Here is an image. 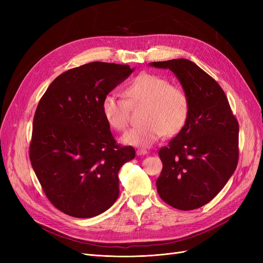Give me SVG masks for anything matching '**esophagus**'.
I'll return each instance as SVG.
<instances>
[{
	"label": "esophagus",
	"mask_w": 263,
	"mask_h": 263,
	"mask_svg": "<svg viewBox=\"0 0 263 263\" xmlns=\"http://www.w3.org/2000/svg\"><path fill=\"white\" fill-rule=\"evenodd\" d=\"M136 154H137V156H144V155L148 154V150H146V149H138L136 151Z\"/></svg>",
	"instance_id": "34e87169"
}]
</instances>
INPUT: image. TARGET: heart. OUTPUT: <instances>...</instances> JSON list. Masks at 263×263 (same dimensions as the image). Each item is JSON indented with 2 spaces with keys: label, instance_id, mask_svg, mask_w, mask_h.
Segmentation results:
<instances>
[{
  "label": "heart",
  "instance_id": "1",
  "mask_svg": "<svg viewBox=\"0 0 263 263\" xmlns=\"http://www.w3.org/2000/svg\"><path fill=\"white\" fill-rule=\"evenodd\" d=\"M126 99L114 93L102 101V113L117 130H125L130 123V105H145L141 119L145 122L127 132L123 142L135 147H150L156 141L178 134L190 114V99L182 86L170 84L168 79L153 73H140L126 85Z\"/></svg>",
  "mask_w": 263,
  "mask_h": 263
}]
</instances>
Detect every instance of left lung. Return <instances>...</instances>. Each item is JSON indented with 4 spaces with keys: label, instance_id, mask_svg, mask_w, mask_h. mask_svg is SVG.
Listing matches in <instances>:
<instances>
[{
    "label": "left lung",
    "instance_id": "obj_1",
    "mask_svg": "<svg viewBox=\"0 0 263 263\" xmlns=\"http://www.w3.org/2000/svg\"><path fill=\"white\" fill-rule=\"evenodd\" d=\"M150 66L171 70L190 99L186 124L159 150L162 171L156 183L158 194L181 211L202 208L236 170L239 125L220 85L194 62L172 59Z\"/></svg>",
    "mask_w": 263,
    "mask_h": 263
}]
</instances>
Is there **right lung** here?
<instances>
[{"label":"right lung","instance_id":"obj_1","mask_svg":"<svg viewBox=\"0 0 263 263\" xmlns=\"http://www.w3.org/2000/svg\"><path fill=\"white\" fill-rule=\"evenodd\" d=\"M133 71L128 65L86 63L55 78L38 103L31 166L50 203L69 216H98L117 200L118 171L135 149L116 144L101 106Z\"/></svg>","mask_w":263,"mask_h":263}]
</instances>
